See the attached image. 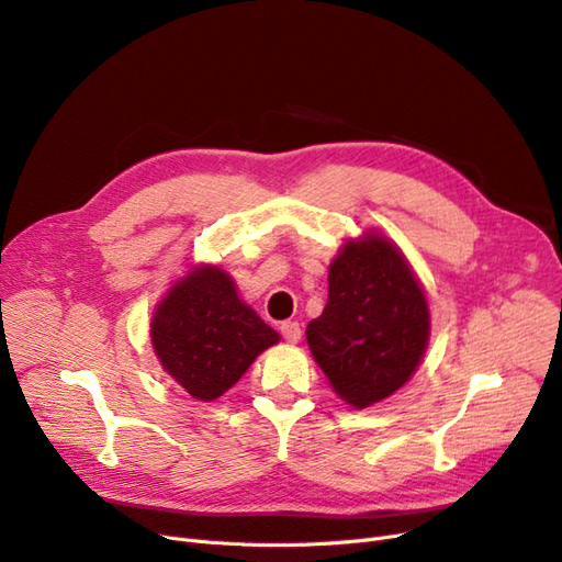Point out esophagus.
Instances as JSON below:
<instances>
[{
  "label": "esophagus",
  "instance_id": "esophagus-1",
  "mask_svg": "<svg viewBox=\"0 0 562 562\" xmlns=\"http://www.w3.org/2000/svg\"><path fill=\"white\" fill-rule=\"evenodd\" d=\"M279 330H281V335H283L285 342H291V345L300 342V337H302V328H300V323H297V321H283Z\"/></svg>",
  "mask_w": 562,
  "mask_h": 562
}]
</instances>
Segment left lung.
<instances>
[{
  "instance_id": "8db88e82",
  "label": "left lung",
  "mask_w": 562,
  "mask_h": 562,
  "mask_svg": "<svg viewBox=\"0 0 562 562\" xmlns=\"http://www.w3.org/2000/svg\"><path fill=\"white\" fill-rule=\"evenodd\" d=\"M429 339V307L413 269L384 236L351 241L328 271V304L307 342L333 389L368 407L401 389Z\"/></svg>"
}]
</instances>
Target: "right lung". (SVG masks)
<instances>
[{"label":"right lung","instance_id":"obj_1","mask_svg":"<svg viewBox=\"0 0 562 562\" xmlns=\"http://www.w3.org/2000/svg\"><path fill=\"white\" fill-rule=\"evenodd\" d=\"M279 333L239 300L217 267H199L164 297L151 318V345L164 370L190 396L213 401L239 382Z\"/></svg>","mask_w":562,"mask_h":562}]
</instances>
